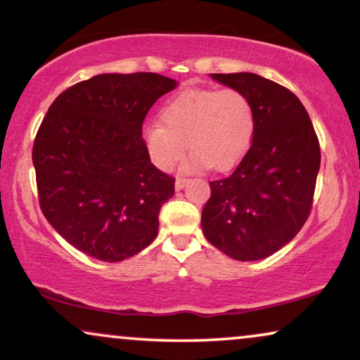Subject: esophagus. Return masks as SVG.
<instances>
[{"label": "esophagus", "mask_w": 360, "mask_h": 360, "mask_svg": "<svg viewBox=\"0 0 360 360\" xmlns=\"http://www.w3.org/2000/svg\"><path fill=\"white\" fill-rule=\"evenodd\" d=\"M187 181H189V179L182 178V176H178V178H176V182H174V186H176V191H181L182 187H184V186L187 184Z\"/></svg>", "instance_id": "obj_1"}]
</instances>
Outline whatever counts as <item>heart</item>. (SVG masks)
<instances>
[{
  "instance_id": "1",
  "label": "heart",
  "mask_w": 360,
  "mask_h": 360,
  "mask_svg": "<svg viewBox=\"0 0 360 360\" xmlns=\"http://www.w3.org/2000/svg\"><path fill=\"white\" fill-rule=\"evenodd\" d=\"M161 124L141 130L145 148L160 169L169 171L184 155V168L204 166L224 171L235 166L250 148L256 127L251 101L241 91L186 89L163 105Z\"/></svg>"
}]
</instances>
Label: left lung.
Returning a JSON list of instances; mask_svg holds the SVG:
<instances>
[{
  "label": "left lung",
  "mask_w": 360,
  "mask_h": 360,
  "mask_svg": "<svg viewBox=\"0 0 360 360\" xmlns=\"http://www.w3.org/2000/svg\"><path fill=\"white\" fill-rule=\"evenodd\" d=\"M210 77L248 96L256 127L235 171L210 181L202 231L233 259H264L292 241L310 215L320 143L310 115L292 91L255 73Z\"/></svg>",
  "instance_id": "obj_1"
}]
</instances>
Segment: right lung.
<instances>
[{"mask_svg": "<svg viewBox=\"0 0 360 360\" xmlns=\"http://www.w3.org/2000/svg\"><path fill=\"white\" fill-rule=\"evenodd\" d=\"M156 73H104L63 91L35 135L32 163L49 224L99 261L135 256L158 235L174 178L150 161L141 125L176 88Z\"/></svg>", "mask_w": 360, "mask_h": 360, "instance_id": "right-lung-1", "label": "right lung"}]
</instances>
